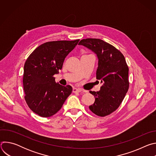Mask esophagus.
<instances>
[{
    "instance_id": "1",
    "label": "esophagus",
    "mask_w": 156,
    "mask_h": 156,
    "mask_svg": "<svg viewBox=\"0 0 156 156\" xmlns=\"http://www.w3.org/2000/svg\"><path fill=\"white\" fill-rule=\"evenodd\" d=\"M81 91V90H80V89H77L76 87H73V93H80Z\"/></svg>"
}]
</instances>
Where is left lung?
<instances>
[{"mask_svg": "<svg viewBox=\"0 0 156 156\" xmlns=\"http://www.w3.org/2000/svg\"><path fill=\"white\" fill-rule=\"evenodd\" d=\"M78 45L96 54V79L103 83L99 91H90L94 96L95 102L89 108L98 116L110 115L119 108L129 88V69L125 57L114 46L100 39H84Z\"/></svg>", "mask_w": 156, "mask_h": 156, "instance_id": "8db88e82", "label": "left lung"}]
</instances>
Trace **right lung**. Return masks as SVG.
<instances>
[{
	"mask_svg": "<svg viewBox=\"0 0 156 156\" xmlns=\"http://www.w3.org/2000/svg\"><path fill=\"white\" fill-rule=\"evenodd\" d=\"M79 41L45 42L27 59L23 78L25 99L30 108L38 115L42 117L54 115L72 93V86L57 83L54 75L62 69L65 57Z\"/></svg>",
	"mask_w": 156,
	"mask_h": 156,
	"instance_id": "add662e5",
	"label": "right lung"
}]
</instances>
